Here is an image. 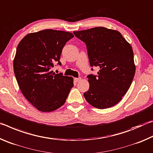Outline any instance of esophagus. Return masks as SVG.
<instances>
[{"mask_svg": "<svg viewBox=\"0 0 153 153\" xmlns=\"http://www.w3.org/2000/svg\"><path fill=\"white\" fill-rule=\"evenodd\" d=\"M82 80V78L81 77H75L74 78V81L76 82H79Z\"/></svg>", "mask_w": 153, "mask_h": 153, "instance_id": "obj_1", "label": "esophagus"}]
</instances>
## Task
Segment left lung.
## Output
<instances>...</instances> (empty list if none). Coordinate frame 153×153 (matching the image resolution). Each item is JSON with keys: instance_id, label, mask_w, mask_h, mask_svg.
<instances>
[{"instance_id": "left-lung-1", "label": "left lung", "mask_w": 153, "mask_h": 153, "mask_svg": "<svg viewBox=\"0 0 153 153\" xmlns=\"http://www.w3.org/2000/svg\"><path fill=\"white\" fill-rule=\"evenodd\" d=\"M86 43L90 66L100 69L97 76H88L86 101L100 109L112 107L122 99L136 72L130 44L117 30L104 27L74 32Z\"/></svg>"}]
</instances>
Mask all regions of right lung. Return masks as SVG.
Masks as SVG:
<instances>
[{
    "label": "right lung",
    "mask_w": 153,
    "mask_h": 153,
    "mask_svg": "<svg viewBox=\"0 0 153 153\" xmlns=\"http://www.w3.org/2000/svg\"><path fill=\"white\" fill-rule=\"evenodd\" d=\"M73 33L45 30L28 33L17 46L13 69L25 98L42 112H51L64 105L74 86L72 77L56 74L51 68L61 65V54Z\"/></svg>",
    "instance_id": "1"
}]
</instances>
